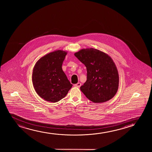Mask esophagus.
I'll return each instance as SVG.
<instances>
[{
  "instance_id": "obj_1",
  "label": "esophagus",
  "mask_w": 152,
  "mask_h": 152,
  "mask_svg": "<svg viewBox=\"0 0 152 152\" xmlns=\"http://www.w3.org/2000/svg\"><path fill=\"white\" fill-rule=\"evenodd\" d=\"M81 83H76V84H75V87H76L79 88L80 86H81Z\"/></svg>"
}]
</instances>
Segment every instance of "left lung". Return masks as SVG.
<instances>
[{
	"instance_id": "8db88e82",
	"label": "left lung",
	"mask_w": 152,
	"mask_h": 152,
	"mask_svg": "<svg viewBox=\"0 0 152 152\" xmlns=\"http://www.w3.org/2000/svg\"><path fill=\"white\" fill-rule=\"evenodd\" d=\"M74 55L87 68V80L80 87L86 96L97 103L112 99L118 89L119 75L111 57L92 48L83 49Z\"/></svg>"
}]
</instances>
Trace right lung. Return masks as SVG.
Returning a JSON list of instances; mask_svg holds the SVG:
<instances>
[{"label":"right lung","instance_id":"obj_1","mask_svg":"<svg viewBox=\"0 0 152 152\" xmlns=\"http://www.w3.org/2000/svg\"><path fill=\"white\" fill-rule=\"evenodd\" d=\"M67 53L61 50L50 52L39 58L34 67V89L40 97L48 102H58L73 86L62 68Z\"/></svg>","mask_w":152,"mask_h":152}]
</instances>
